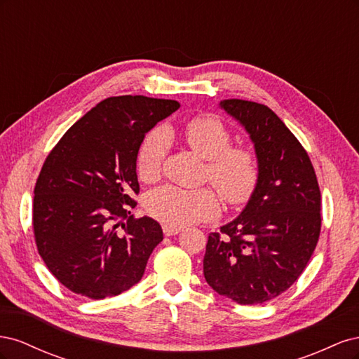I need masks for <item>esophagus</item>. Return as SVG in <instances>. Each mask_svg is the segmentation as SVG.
Listing matches in <instances>:
<instances>
[{"instance_id":"1","label":"esophagus","mask_w":359,"mask_h":359,"mask_svg":"<svg viewBox=\"0 0 359 359\" xmlns=\"http://www.w3.org/2000/svg\"><path fill=\"white\" fill-rule=\"evenodd\" d=\"M163 232H165L166 236H173V235H178L181 232V227L178 226H170V224H163Z\"/></svg>"}]
</instances>
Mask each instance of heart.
I'll return each instance as SVG.
<instances>
[{"label": "heart", "instance_id": "obj_1", "mask_svg": "<svg viewBox=\"0 0 359 359\" xmlns=\"http://www.w3.org/2000/svg\"><path fill=\"white\" fill-rule=\"evenodd\" d=\"M184 139L194 153L208 160V178L227 203L240 205L248 201L259 180L256 156L248 148L229 147L231 132L219 118H193L184 126ZM168 147L166 130L156 128L148 133L137 156V172L144 181L158 177ZM147 210L166 224L187 226L214 219L220 211V203L210 189L186 190L166 186L149 194Z\"/></svg>", "mask_w": 359, "mask_h": 359}]
</instances>
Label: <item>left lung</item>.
I'll list each match as a JSON object with an SVG mask.
<instances>
[{"mask_svg": "<svg viewBox=\"0 0 359 359\" xmlns=\"http://www.w3.org/2000/svg\"><path fill=\"white\" fill-rule=\"evenodd\" d=\"M252 140L259 180L241 214L208 235L203 276L217 293L255 306L287 290L320 233V190L309 154L265 104L222 100Z\"/></svg>", "mask_w": 359, "mask_h": 359, "instance_id": "8db88e82", "label": "left lung"}]
</instances>
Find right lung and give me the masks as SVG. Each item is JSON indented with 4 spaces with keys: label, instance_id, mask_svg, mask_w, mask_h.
<instances>
[{
    "label": "right lung",
    "instance_id": "1",
    "mask_svg": "<svg viewBox=\"0 0 359 359\" xmlns=\"http://www.w3.org/2000/svg\"><path fill=\"white\" fill-rule=\"evenodd\" d=\"M178 107L145 95L109 97L50 151L36 182L32 226L43 262L72 292L103 299L142 278L163 231L151 217L130 215L137 153L149 130Z\"/></svg>",
    "mask_w": 359,
    "mask_h": 359
}]
</instances>
